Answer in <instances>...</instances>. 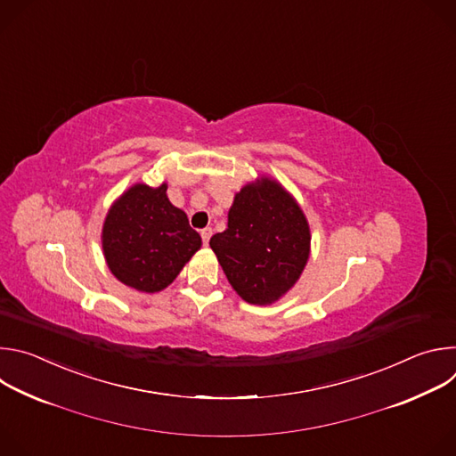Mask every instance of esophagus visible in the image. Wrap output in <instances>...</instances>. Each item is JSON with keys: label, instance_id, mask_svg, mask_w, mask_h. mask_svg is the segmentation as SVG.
<instances>
[{"label": "esophagus", "instance_id": "obj_1", "mask_svg": "<svg viewBox=\"0 0 456 456\" xmlns=\"http://www.w3.org/2000/svg\"><path fill=\"white\" fill-rule=\"evenodd\" d=\"M200 236H202V241L208 245V243H209V238L213 236V229H211V227L202 229V231H200Z\"/></svg>", "mask_w": 456, "mask_h": 456}]
</instances>
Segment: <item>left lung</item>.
<instances>
[{
	"instance_id": "left-lung-1",
	"label": "left lung",
	"mask_w": 456,
	"mask_h": 456,
	"mask_svg": "<svg viewBox=\"0 0 456 456\" xmlns=\"http://www.w3.org/2000/svg\"><path fill=\"white\" fill-rule=\"evenodd\" d=\"M232 289L252 305L278 301L299 280L310 250L306 218L274 180L247 183L229 209V224L211 241Z\"/></svg>"
}]
</instances>
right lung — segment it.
I'll return each instance as SVG.
<instances>
[{"instance_id":"1","label":"right lung","mask_w":456,"mask_h":456,"mask_svg":"<svg viewBox=\"0 0 456 456\" xmlns=\"http://www.w3.org/2000/svg\"><path fill=\"white\" fill-rule=\"evenodd\" d=\"M167 185L129 187L102 227L104 257L113 276L141 292L166 289L202 245L183 211L167 200Z\"/></svg>"}]
</instances>
